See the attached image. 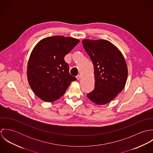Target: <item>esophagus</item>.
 Listing matches in <instances>:
<instances>
[{
  "mask_svg": "<svg viewBox=\"0 0 153 153\" xmlns=\"http://www.w3.org/2000/svg\"><path fill=\"white\" fill-rule=\"evenodd\" d=\"M81 76L80 75H78L76 76V78H77L78 80H79V79H81Z\"/></svg>",
  "mask_w": 153,
  "mask_h": 153,
  "instance_id": "esophagus-1",
  "label": "esophagus"
}]
</instances>
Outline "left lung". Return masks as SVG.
Returning <instances> with one entry per match:
<instances>
[{
  "label": "left lung",
  "instance_id": "8db88e82",
  "mask_svg": "<svg viewBox=\"0 0 153 153\" xmlns=\"http://www.w3.org/2000/svg\"><path fill=\"white\" fill-rule=\"evenodd\" d=\"M84 49L94 68L95 88L87 97L98 105L111 101L126 85L128 68L121 51L108 41L84 39Z\"/></svg>",
  "mask_w": 153,
  "mask_h": 153
}]
</instances>
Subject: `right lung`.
I'll use <instances>...</instances> for the list:
<instances>
[{"mask_svg": "<svg viewBox=\"0 0 153 153\" xmlns=\"http://www.w3.org/2000/svg\"><path fill=\"white\" fill-rule=\"evenodd\" d=\"M78 39L54 36L41 40L33 49L27 64V78L35 95L45 102H53L76 81L69 72L64 57L77 44Z\"/></svg>", "mask_w": 153, "mask_h": 153, "instance_id": "obj_1", "label": "right lung"}]
</instances>
